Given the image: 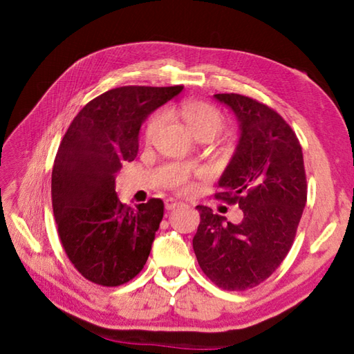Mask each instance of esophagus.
Wrapping results in <instances>:
<instances>
[{"label": "esophagus", "mask_w": 354, "mask_h": 354, "mask_svg": "<svg viewBox=\"0 0 354 354\" xmlns=\"http://www.w3.org/2000/svg\"><path fill=\"white\" fill-rule=\"evenodd\" d=\"M181 205H183V202H179L176 199H173V198H169V199L164 201L165 209H175L176 207H181Z\"/></svg>", "instance_id": "obj_1"}]
</instances>
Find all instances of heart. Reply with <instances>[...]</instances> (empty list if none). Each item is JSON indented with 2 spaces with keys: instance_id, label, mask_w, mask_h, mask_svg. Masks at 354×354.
I'll return each instance as SVG.
<instances>
[{
  "instance_id": "1",
  "label": "heart",
  "mask_w": 354,
  "mask_h": 354,
  "mask_svg": "<svg viewBox=\"0 0 354 354\" xmlns=\"http://www.w3.org/2000/svg\"><path fill=\"white\" fill-rule=\"evenodd\" d=\"M176 115L184 123L194 138L209 137L214 138L217 133L222 132L225 127V115L222 111L214 104L204 100H185L176 108ZM164 123V115L161 112H156L147 120L142 131V138L146 142H152L158 132L161 131ZM183 192L190 190V181L185 176H181L175 183Z\"/></svg>"
}]
</instances>
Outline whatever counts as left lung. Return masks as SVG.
Instances as JSON below:
<instances>
[{"mask_svg":"<svg viewBox=\"0 0 354 354\" xmlns=\"http://www.w3.org/2000/svg\"><path fill=\"white\" fill-rule=\"evenodd\" d=\"M240 123L236 153L219 181L216 199L237 204L234 225L198 205L193 237L199 266L217 288L245 290L274 274L290 251L307 201L301 145L277 111L242 94H214Z\"/></svg>","mask_w":354,"mask_h":354,"instance_id":"8db88e82","label":"left lung"}]
</instances>
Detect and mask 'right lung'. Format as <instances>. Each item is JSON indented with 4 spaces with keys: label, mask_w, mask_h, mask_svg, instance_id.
I'll return each mask as SVG.
<instances>
[{
    "label": "right lung",
    "mask_w": 354,
    "mask_h": 354,
    "mask_svg": "<svg viewBox=\"0 0 354 354\" xmlns=\"http://www.w3.org/2000/svg\"><path fill=\"white\" fill-rule=\"evenodd\" d=\"M176 86H120L88 102L59 145L51 202L66 257L86 280L115 288L145 268L164 214L161 199L137 208L115 193V173L138 152L146 117L183 91Z\"/></svg>",
    "instance_id": "1"
}]
</instances>
